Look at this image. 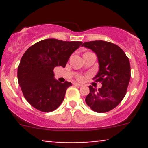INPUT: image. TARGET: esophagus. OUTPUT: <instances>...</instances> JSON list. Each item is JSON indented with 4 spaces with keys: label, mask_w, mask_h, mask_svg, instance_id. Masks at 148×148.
I'll use <instances>...</instances> for the list:
<instances>
[{
    "label": "esophagus",
    "mask_w": 148,
    "mask_h": 148,
    "mask_svg": "<svg viewBox=\"0 0 148 148\" xmlns=\"http://www.w3.org/2000/svg\"><path fill=\"white\" fill-rule=\"evenodd\" d=\"M73 85H74V86H78V87H81V86H82V84H81L76 83V82H74V83H73Z\"/></svg>",
    "instance_id": "esophagus-1"
}]
</instances>
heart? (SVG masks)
I'll return each mask as SVG.
<instances>
[{"label": "heart", "mask_w": 148, "mask_h": 148, "mask_svg": "<svg viewBox=\"0 0 148 148\" xmlns=\"http://www.w3.org/2000/svg\"><path fill=\"white\" fill-rule=\"evenodd\" d=\"M78 79H79V80H82V76H79V77H78Z\"/></svg>", "instance_id": "1"}]
</instances>
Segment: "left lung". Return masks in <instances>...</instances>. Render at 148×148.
Here are the masks:
<instances>
[{
  "label": "left lung",
  "mask_w": 148,
  "mask_h": 148,
  "mask_svg": "<svg viewBox=\"0 0 148 148\" xmlns=\"http://www.w3.org/2000/svg\"><path fill=\"white\" fill-rule=\"evenodd\" d=\"M82 47L97 55L99 71L93 80L102 84L99 90L90 86L85 101L95 112H108L119 105L126 95L130 79L129 58L118 45L108 41H89Z\"/></svg>",
  "instance_id": "8db88e82"
}]
</instances>
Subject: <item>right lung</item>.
Returning a JSON list of instances; mask_svg holds the SVG:
<instances>
[{
    "label": "right lung",
    "mask_w": 148,
    "mask_h": 148,
    "mask_svg": "<svg viewBox=\"0 0 148 148\" xmlns=\"http://www.w3.org/2000/svg\"><path fill=\"white\" fill-rule=\"evenodd\" d=\"M81 41L45 39L31 46L22 56L18 80L26 100L35 109L48 113L61 105L70 82L60 83L54 78L56 66L65 67Z\"/></svg>",
    "instance_id": "1"
}]
</instances>
